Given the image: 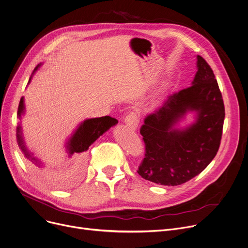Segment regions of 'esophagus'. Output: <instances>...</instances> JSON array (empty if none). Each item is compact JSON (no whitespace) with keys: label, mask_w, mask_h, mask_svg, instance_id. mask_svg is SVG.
<instances>
[{"label":"esophagus","mask_w":248,"mask_h":248,"mask_svg":"<svg viewBox=\"0 0 248 248\" xmlns=\"http://www.w3.org/2000/svg\"><path fill=\"white\" fill-rule=\"evenodd\" d=\"M124 121L132 129H136L139 124V117L135 112H129L126 115Z\"/></svg>","instance_id":"obj_1"}]
</instances>
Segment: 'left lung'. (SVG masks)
Masks as SVG:
<instances>
[{
	"mask_svg": "<svg viewBox=\"0 0 248 248\" xmlns=\"http://www.w3.org/2000/svg\"><path fill=\"white\" fill-rule=\"evenodd\" d=\"M198 112L197 121L186 130L172 127L186 110ZM224 104L215 73L201 55L193 85L170 94L144 119L140 128L145 144L138 174L163 186L192 180L208 166L219 149Z\"/></svg>",
	"mask_w": 248,
	"mask_h": 248,
	"instance_id": "left-lung-1",
	"label": "left lung"
}]
</instances>
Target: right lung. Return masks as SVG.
<instances>
[{"label": "right lung", "instance_id": "obj_1", "mask_svg": "<svg viewBox=\"0 0 248 248\" xmlns=\"http://www.w3.org/2000/svg\"><path fill=\"white\" fill-rule=\"evenodd\" d=\"M37 67H35L36 69ZM31 80V79H30ZM30 82V81H29ZM24 112V99L21 98L20 103L17 107V116L21 117V114ZM118 123V120L115 118H112L110 116H104L100 118H93L84 121L79 128L76 130V132L67 143V149L69 151L70 155H74L75 161L78 165H83L85 152L89 148V146L96 140L99 136H101L104 132H106L111 126ZM16 137H17V144L25 152V154L28 158H30V154L28 153L27 149L25 148L24 141L21 134V126L17 127L16 130ZM34 160V159H32ZM35 163V162H34Z\"/></svg>", "mask_w": 248, "mask_h": 248}]
</instances>
